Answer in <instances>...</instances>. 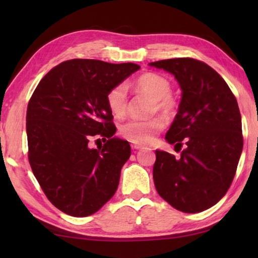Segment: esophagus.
Instances as JSON below:
<instances>
[{"mask_svg":"<svg viewBox=\"0 0 258 258\" xmlns=\"http://www.w3.org/2000/svg\"><path fill=\"white\" fill-rule=\"evenodd\" d=\"M131 147H132L133 150H140V149H142V146L137 145V143H132V145H131Z\"/></svg>","mask_w":258,"mask_h":258,"instance_id":"obj_1","label":"esophagus"}]
</instances>
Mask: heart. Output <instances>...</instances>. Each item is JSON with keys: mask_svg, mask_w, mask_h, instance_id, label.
Returning a JSON list of instances; mask_svg holds the SVG:
<instances>
[{"mask_svg": "<svg viewBox=\"0 0 258 258\" xmlns=\"http://www.w3.org/2000/svg\"><path fill=\"white\" fill-rule=\"evenodd\" d=\"M134 87L140 92H145L155 99V108L165 112H173L176 107L175 99L172 97V86L167 78L155 73H147L134 82ZM127 87L118 84L109 91L107 104L116 117H123L127 110ZM165 127V120L161 117L150 119L133 118L126 121L120 127V132L128 141L146 145L154 140L155 135Z\"/></svg>", "mask_w": 258, "mask_h": 258, "instance_id": "1", "label": "heart"}]
</instances>
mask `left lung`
<instances>
[{"label":"left lung","mask_w":258,"mask_h":258,"mask_svg":"<svg viewBox=\"0 0 258 258\" xmlns=\"http://www.w3.org/2000/svg\"><path fill=\"white\" fill-rule=\"evenodd\" d=\"M149 66L171 73L181 87L178 111L165 139L175 150L185 143L177 159L156 150V190L177 211H206L229 190L242 151L237 99L223 78L203 61L176 58Z\"/></svg>","instance_id":"1"}]
</instances>
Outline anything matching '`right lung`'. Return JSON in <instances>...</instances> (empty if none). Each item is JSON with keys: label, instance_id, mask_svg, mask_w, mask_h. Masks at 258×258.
Here are the masks:
<instances>
[{"label": "right lung", "instance_id": "1", "mask_svg": "<svg viewBox=\"0 0 258 258\" xmlns=\"http://www.w3.org/2000/svg\"><path fill=\"white\" fill-rule=\"evenodd\" d=\"M139 69L132 62L73 59L52 68L35 89L26 116L28 159L47 199L61 212L92 215L115 195L131 147L112 138L116 126L107 94ZM92 136L106 142L90 148Z\"/></svg>", "mask_w": 258, "mask_h": 258}]
</instances>
